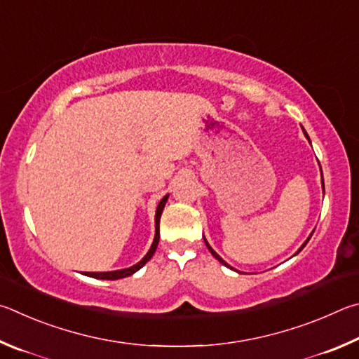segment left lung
<instances>
[{"mask_svg":"<svg viewBox=\"0 0 359 359\" xmlns=\"http://www.w3.org/2000/svg\"><path fill=\"white\" fill-rule=\"evenodd\" d=\"M303 132H304V135H306V138H307V140H309V135H307V132H306L304 129H303ZM309 142H311V140H309ZM322 186H323V192H325V184H323V178H322ZM311 236H312V235H311ZM311 236H309V238H307V240H306V243L303 244V246H301V248H299V250H301V249H303V248L306 246V244H307V241H309V240H311ZM203 240H205V244H206V248H208V249H210V252L212 254V257H215V259H217L219 262H221L224 266H227V268H230V269H233V268H231V266L229 265V263H227V262H224V260L221 259V257H219V255H217V254L215 252V250H212V248L210 246V244H208V241H206V238H205V236H203ZM299 250H298V252H299ZM298 252H297V254H298ZM235 271H236V269H235Z\"/></svg>","mask_w":359,"mask_h":359,"instance_id":"8db88e82","label":"left lung"}]
</instances>
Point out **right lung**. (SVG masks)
Here are the masks:
<instances>
[{"label":"right lung","instance_id":"1","mask_svg":"<svg viewBox=\"0 0 359 359\" xmlns=\"http://www.w3.org/2000/svg\"><path fill=\"white\" fill-rule=\"evenodd\" d=\"M168 200V196L163 197L159 205H157V210H156V235H154V241L153 244H151V249L148 250V254L143 257V259L135 263L134 266L130 268H124V269H116V271H105V273H85V276H90V278H94V279H104V280H116V279H123V278H128V276H132L135 271H138L144 263H147L148 260H151V257L154 255L156 249H157V244H159V221H161V215L163 211V206H165Z\"/></svg>","mask_w":359,"mask_h":359}]
</instances>
